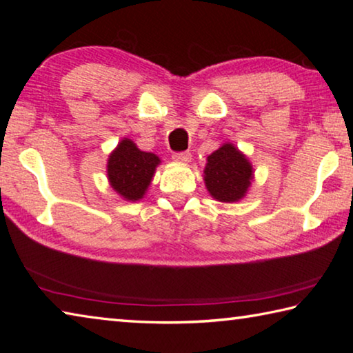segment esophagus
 <instances>
[{"label": "esophagus", "instance_id": "esophagus-1", "mask_svg": "<svg viewBox=\"0 0 353 353\" xmlns=\"http://www.w3.org/2000/svg\"><path fill=\"white\" fill-rule=\"evenodd\" d=\"M172 159H174L179 163H188L191 160V154L190 152H177L172 155Z\"/></svg>", "mask_w": 353, "mask_h": 353}]
</instances>
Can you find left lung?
I'll list each match as a JSON object with an SVG mask.
<instances>
[{
	"label": "left lung",
	"instance_id": "1",
	"mask_svg": "<svg viewBox=\"0 0 353 353\" xmlns=\"http://www.w3.org/2000/svg\"><path fill=\"white\" fill-rule=\"evenodd\" d=\"M252 179V165L232 143H224L207 157L204 182L212 198L219 202L230 204L243 199Z\"/></svg>",
	"mask_w": 353,
	"mask_h": 353
}]
</instances>
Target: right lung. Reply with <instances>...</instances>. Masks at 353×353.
I'll list each match as a JSON object with an SVG mask.
<instances>
[{"label":"right lung","mask_w":353,"mask_h":353,"mask_svg":"<svg viewBox=\"0 0 353 353\" xmlns=\"http://www.w3.org/2000/svg\"><path fill=\"white\" fill-rule=\"evenodd\" d=\"M160 159L152 152L140 151L130 139L118 143L107 160L110 187L126 201H140L148 191Z\"/></svg>","instance_id":"obj_1"}]
</instances>
